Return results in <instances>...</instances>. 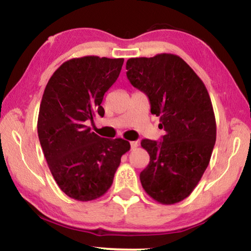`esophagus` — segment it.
<instances>
[{"label":"esophagus","instance_id":"obj_1","mask_svg":"<svg viewBox=\"0 0 251 251\" xmlns=\"http://www.w3.org/2000/svg\"><path fill=\"white\" fill-rule=\"evenodd\" d=\"M130 149H135V148L137 147V142H135V141H133V142H130Z\"/></svg>","mask_w":251,"mask_h":251}]
</instances>
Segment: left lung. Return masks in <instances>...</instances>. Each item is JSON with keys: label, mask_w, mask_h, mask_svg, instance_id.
I'll return each mask as SVG.
<instances>
[{"label": "left lung", "mask_w": 251, "mask_h": 251, "mask_svg": "<svg viewBox=\"0 0 251 251\" xmlns=\"http://www.w3.org/2000/svg\"><path fill=\"white\" fill-rule=\"evenodd\" d=\"M126 69L130 84L148 95L151 114L160 117L159 127L166 130L162 142H141L150 156L141 184L159 203H177L198 185L216 142L210 97L195 70L176 54L130 58Z\"/></svg>", "instance_id": "left-lung-1"}]
</instances>
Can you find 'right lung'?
<instances>
[{"instance_id": "obj_1", "label": "right lung", "mask_w": 251, "mask_h": 251, "mask_svg": "<svg viewBox=\"0 0 251 251\" xmlns=\"http://www.w3.org/2000/svg\"><path fill=\"white\" fill-rule=\"evenodd\" d=\"M124 59L86 55L67 60L45 86L37 133L48 166L62 192L78 201L95 200L110 189L121 158L130 149L86 124L104 115L102 100L121 74Z\"/></svg>"}]
</instances>
